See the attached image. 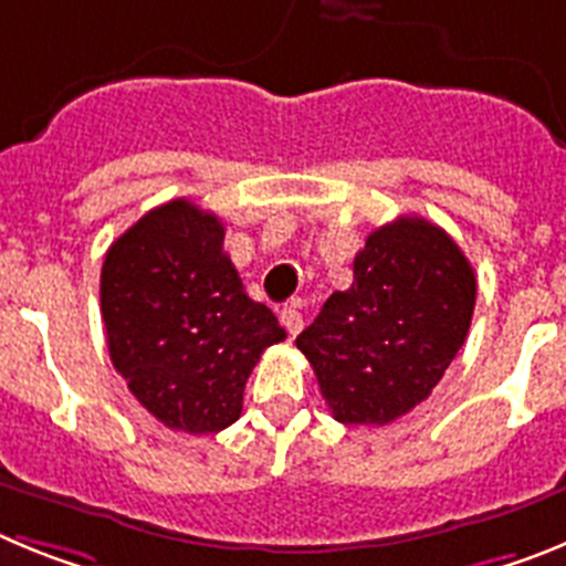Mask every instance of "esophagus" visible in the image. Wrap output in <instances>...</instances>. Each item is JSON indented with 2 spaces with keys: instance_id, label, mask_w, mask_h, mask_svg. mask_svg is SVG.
<instances>
[{
  "instance_id": "esophagus-1",
  "label": "esophagus",
  "mask_w": 566,
  "mask_h": 566,
  "mask_svg": "<svg viewBox=\"0 0 566 566\" xmlns=\"http://www.w3.org/2000/svg\"><path fill=\"white\" fill-rule=\"evenodd\" d=\"M280 326L286 328L289 337H297L300 328H303V314L297 312V306H286L280 312Z\"/></svg>"
}]
</instances>
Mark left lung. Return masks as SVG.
I'll return each mask as SVG.
<instances>
[{
  "mask_svg": "<svg viewBox=\"0 0 566 566\" xmlns=\"http://www.w3.org/2000/svg\"><path fill=\"white\" fill-rule=\"evenodd\" d=\"M476 274L451 234L405 214L374 229L354 283L297 337L343 424H388L431 397L468 337Z\"/></svg>",
  "mask_w": 566,
  "mask_h": 566,
  "instance_id": "obj_1",
  "label": "left lung"
}]
</instances>
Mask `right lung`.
<instances>
[{
  "mask_svg": "<svg viewBox=\"0 0 566 566\" xmlns=\"http://www.w3.org/2000/svg\"><path fill=\"white\" fill-rule=\"evenodd\" d=\"M109 359L133 397L172 431L218 433L269 345L286 339L223 252L218 214L187 198L135 221L102 266Z\"/></svg>",
  "mask_w": 566,
  "mask_h": 566,
  "instance_id": "right-lung-1",
  "label": "right lung"
}]
</instances>
